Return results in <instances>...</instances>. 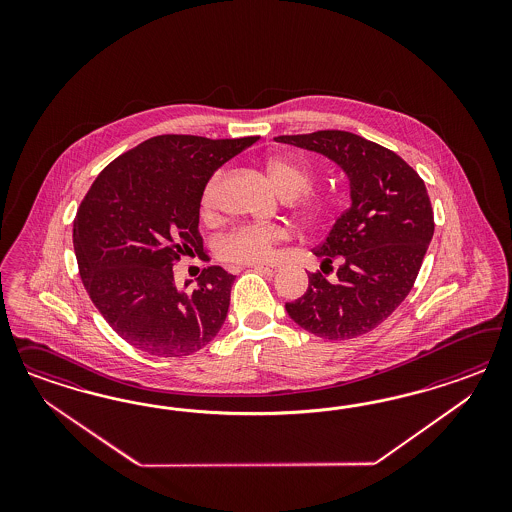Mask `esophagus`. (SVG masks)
<instances>
[{
  "mask_svg": "<svg viewBox=\"0 0 512 512\" xmlns=\"http://www.w3.org/2000/svg\"><path fill=\"white\" fill-rule=\"evenodd\" d=\"M251 268L261 270V272L268 274V276H274V274H278L279 270H281V264H253Z\"/></svg>",
  "mask_w": 512,
  "mask_h": 512,
  "instance_id": "esophagus-1",
  "label": "esophagus"
}]
</instances>
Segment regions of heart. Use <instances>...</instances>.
<instances>
[{
  "label": "heart",
  "mask_w": 512,
  "mask_h": 512,
  "mask_svg": "<svg viewBox=\"0 0 512 512\" xmlns=\"http://www.w3.org/2000/svg\"><path fill=\"white\" fill-rule=\"evenodd\" d=\"M266 174L274 189L287 201L298 202L300 212L308 219H321L328 212V202L306 195L313 186V174L291 159L272 157L266 161ZM221 172H216L202 189L201 206L210 214L216 202ZM289 238V231L281 225H240L217 242V253L233 263H264L279 242Z\"/></svg>",
  "instance_id": "b5f03b06"
}]
</instances>
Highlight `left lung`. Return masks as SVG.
Returning a JSON list of instances; mask_svg holds the SVG:
<instances>
[{"label": "left lung", "instance_id": "obj_1", "mask_svg": "<svg viewBox=\"0 0 512 512\" xmlns=\"http://www.w3.org/2000/svg\"><path fill=\"white\" fill-rule=\"evenodd\" d=\"M276 140L326 155L351 184V206L313 249L324 272L308 274V291L285 310L296 325L325 340L368 334L402 304L419 276L434 236L426 186L400 155L349 131ZM332 262L339 264L334 282L325 279Z\"/></svg>", "mask_w": 512, "mask_h": 512}]
</instances>
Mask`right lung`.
Masks as SVG:
<instances>
[{
	"label": "right lung",
	"instance_id": "obj_1",
	"mask_svg": "<svg viewBox=\"0 0 512 512\" xmlns=\"http://www.w3.org/2000/svg\"><path fill=\"white\" fill-rule=\"evenodd\" d=\"M259 137L159 135L116 157L78 206L73 244L95 308L127 343L187 357L225 323L233 274L208 266L178 289L172 266L202 251L199 210L210 176Z\"/></svg>",
	"mask_w": 512,
	"mask_h": 512
}]
</instances>
